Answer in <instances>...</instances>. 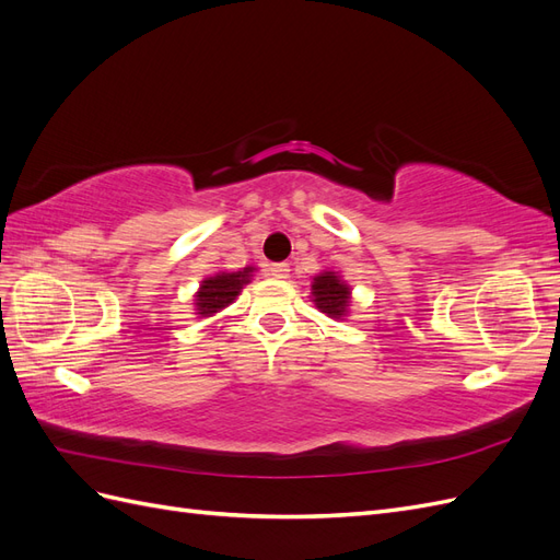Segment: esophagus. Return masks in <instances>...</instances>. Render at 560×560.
Wrapping results in <instances>:
<instances>
[{
  "instance_id": "1",
  "label": "esophagus",
  "mask_w": 560,
  "mask_h": 560,
  "mask_svg": "<svg viewBox=\"0 0 560 560\" xmlns=\"http://www.w3.org/2000/svg\"><path fill=\"white\" fill-rule=\"evenodd\" d=\"M270 276L278 278V280H284L290 278V264H270Z\"/></svg>"
}]
</instances>
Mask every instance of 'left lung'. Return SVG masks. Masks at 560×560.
I'll return each mask as SVG.
<instances>
[{
  "mask_svg": "<svg viewBox=\"0 0 560 560\" xmlns=\"http://www.w3.org/2000/svg\"><path fill=\"white\" fill-rule=\"evenodd\" d=\"M313 301L315 306L327 313L329 317H346L348 306H350V287L341 280V276H336L334 270H325L313 278Z\"/></svg>",
  "mask_w": 560,
  "mask_h": 560,
  "instance_id": "8db88e82",
  "label": "left lung"
}]
</instances>
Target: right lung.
<instances>
[{
    "label": "right lung",
    "mask_w": 560,
    "mask_h": 560,
    "mask_svg": "<svg viewBox=\"0 0 560 560\" xmlns=\"http://www.w3.org/2000/svg\"><path fill=\"white\" fill-rule=\"evenodd\" d=\"M254 268L247 266L243 270H235V273H217L212 278H206L200 282V290L196 292V311L200 317H210L226 308L229 303L235 301L241 294L243 284L249 282V276Z\"/></svg>",
    "instance_id": "right-lung-1"
}]
</instances>
